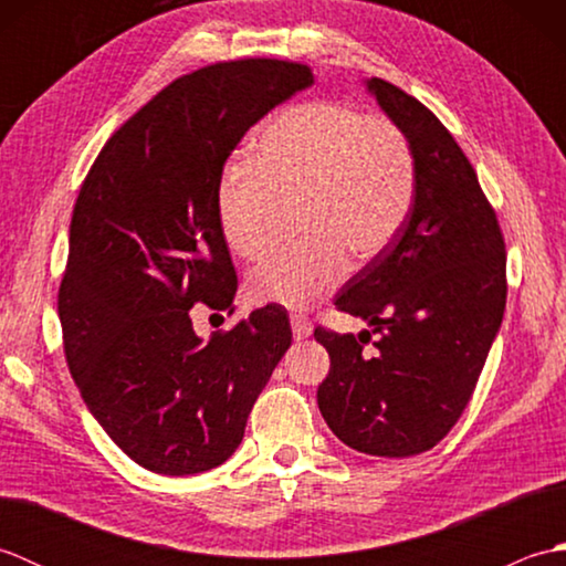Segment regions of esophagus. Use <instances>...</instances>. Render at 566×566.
Returning a JSON list of instances; mask_svg holds the SVG:
<instances>
[{
	"label": "esophagus",
	"mask_w": 566,
	"mask_h": 566,
	"mask_svg": "<svg viewBox=\"0 0 566 566\" xmlns=\"http://www.w3.org/2000/svg\"><path fill=\"white\" fill-rule=\"evenodd\" d=\"M292 331H294V338L302 340V338H308L311 331H314V326H311V321L306 316L292 314Z\"/></svg>",
	"instance_id": "obj_1"
}]
</instances>
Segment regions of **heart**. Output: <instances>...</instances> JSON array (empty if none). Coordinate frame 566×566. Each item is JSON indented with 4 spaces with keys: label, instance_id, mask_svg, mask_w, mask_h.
I'll use <instances>...</instances> for the list:
<instances>
[{
    "label": "heart",
    "instance_id": "b5f03b06",
    "mask_svg": "<svg viewBox=\"0 0 566 566\" xmlns=\"http://www.w3.org/2000/svg\"><path fill=\"white\" fill-rule=\"evenodd\" d=\"M304 197V240L272 248L250 272L260 304L306 308L343 280L347 255L377 258L401 231L416 197V160L403 130L340 102H304L262 130L252 160L233 163L213 191L221 238L258 258L274 201Z\"/></svg>",
    "mask_w": 566,
    "mask_h": 566
}]
</instances>
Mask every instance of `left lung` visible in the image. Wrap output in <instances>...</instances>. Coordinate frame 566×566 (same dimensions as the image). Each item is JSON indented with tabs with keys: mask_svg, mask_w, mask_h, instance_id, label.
Returning <instances> with one entry per match:
<instances>
[{
	"mask_svg": "<svg viewBox=\"0 0 566 566\" xmlns=\"http://www.w3.org/2000/svg\"><path fill=\"white\" fill-rule=\"evenodd\" d=\"M367 90L411 143L416 197L401 231L335 298L369 331L314 338L331 357L318 408L347 448L420 454L472 399L506 308V243L472 163L440 118L379 77Z\"/></svg>",
	"mask_w": 566,
	"mask_h": 566,
	"instance_id": "obj_1",
	"label": "left lung"
}]
</instances>
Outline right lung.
I'll return each instance as SVG.
<instances>
[{
  "label": "right lung",
  "instance_id": "add662e5",
  "mask_svg": "<svg viewBox=\"0 0 566 566\" xmlns=\"http://www.w3.org/2000/svg\"><path fill=\"white\" fill-rule=\"evenodd\" d=\"M311 84L308 65L274 57L189 72L106 140L82 182L57 292L65 359L106 436L155 474L223 464L292 345L276 304L209 340L189 308H231L238 290L213 211L228 155Z\"/></svg>",
  "mask_w": 566,
  "mask_h": 566
}]
</instances>
